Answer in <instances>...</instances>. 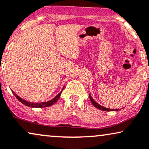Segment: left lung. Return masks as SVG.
<instances>
[{
    "label": "left lung",
    "mask_w": 149,
    "mask_h": 149,
    "mask_svg": "<svg viewBox=\"0 0 149 149\" xmlns=\"http://www.w3.org/2000/svg\"><path fill=\"white\" fill-rule=\"evenodd\" d=\"M89 98H90V100H91V103L93 104V105L95 107H96L97 109H100V110H102V111H119V109H108V108H105V107L101 106V105H100L97 104V103L95 102L94 100L92 98L91 95H89Z\"/></svg>",
    "instance_id": "left-lung-1"
}]
</instances>
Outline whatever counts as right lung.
I'll return each instance as SVG.
<instances>
[{
  "mask_svg": "<svg viewBox=\"0 0 149 149\" xmlns=\"http://www.w3.org/2000/svg\"><path fill=\"white\" fill-rule=\"evenodd\" d=\"M63 90H62V91H63ZM12 92L13 93V94L15 95V97H16V98L20 102L25 105V106H27L29 107H35V108H43V107H47L52 106V105H53L54 103L58 101V100L59 99L60 96H61V94L62 93V91H61V93H58V95H56L55 97H54V98L51 100L50 101L44 102H40V103H33V102H29L24 100L22 99L21 97H20L18 95H17L13 91H12Z\"/></svg>",
  "mask_w": 149,
  "mask_h": 149,
  "instance_id": "right-lung-1",
  "label": "right lung"
}]
</instances>
